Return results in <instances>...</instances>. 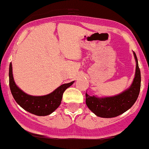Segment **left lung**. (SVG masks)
I'll list each match as a JSON object with an SVG mask.
<instances>
[{"label": "left lung", "mask_w": 149, "mask_h": 149, "mask_svg": "<svg viewBox=\"0 0 149 149\" xmlns=\"http://www.w3.org/2000/svg\"><path fill=\"white\" fill-rule=\"evenodd\" d=\"M134 55L136 62V73L134 82L128 89L118 95L109 97L98 98L85 94L86 105L96 116L102 118L116 117L128 110L136 101L140 91L141 74L135 52Z\"/></svg>", "instance_id": "left-lung-1"}]
</instances>
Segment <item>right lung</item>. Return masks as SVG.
<instances>
[{
    "mask_svg": "<svg viewBox=\"0 0 149 149\" xmlns=\"http://www.w3.org/2000/svg\"><path fill=\"white\" fill-rule=\"evenodd\" d=\"M12 69V64L10 63L9 70V81L10 91L13 98L16 103L21 107H22L24 110L36 116H48L54 112L60 106L64 91L74 82H71L70 83L61 85L60 87L55 89L51 94L45 96H31L23 92L15 85L13 76Z\"/></svg>",
    "mask_w": 149,
    "mask_h": 149,
    "instance_id": "add662e5",
    "label": "right lung"
}]
</instances>
